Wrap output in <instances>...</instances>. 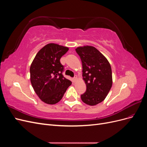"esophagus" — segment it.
<instances>
[{
  "mask_svg": "<svg viewBox=\"0 0 147 147\" xmlns=\"http://www.w3.org/2000/svg\"><path fill=\"white\" fill-rule=\"evenodd\" d=\"M77 80V77H75L74 78H73V80H74V82H75Z\"/></svg>",
  "mask_w": 147,
  "mask_h": 147,
  "instance_id": "esophagus-1",
  "label": "esophagus"
}]
</instances>
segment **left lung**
<instances>
[{
  "label": "left lung",
  "mask_w": 147,
  "mask_h": 147,
  "mask_svg": "<svg viewBox=\"0 0 147 147\" xmlns=\"http://www.w3.org/2000/svg\"><path fill=\"white\" fill-rule=\"evenodd\" d=\"M75 51L82 60L83 79L86 85L81 99L89 105H96L105 99L112 88V68L106 57L94 47H79Z\"/></svg>",
  "instance_id": "1"
}]
</instances>
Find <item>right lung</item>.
I'll return each instance as SVG.
<instances>
[{"instance_id":"1","label":"right lung","mask_w":147,"mask_h":147,"mask_svg":"<svg viewBox=\"0 0 147 147\" xmlns=\"http://www.w3.org/2000/svg\"><path fill=\"white\" fill-rule=\"evenodd\" d=\"M69 48L49 43L43 47L34 57L30 67V82L34 90L47 104L59 102L72 82L63 75L64 66L61 57Z\"/></svg>"}]
</instances>
